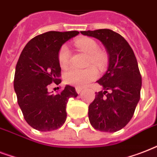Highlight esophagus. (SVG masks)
I'll use <instances>...</instances> for the list:
<instances>
[{"instance_id": "34e87169", "label": "esophagus", "mask_w": 157, "mask_h": 157, "mask_svg": "<svg viewBox=\"0 0 157 157\" xmlns=\"http://www.w3.org/2000/svg\"><path fill=\"white\" fill-rule=\"evenodd\" d=\"M76 93H77V94H80V93H81L82 91H83V89L80 88V87H76Z\"/></svg>"}]
</instances>
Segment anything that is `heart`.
<instances>
[{"label":"heart","mask_w":157,"mask_h":157,"mask_svg":"<svg viewBox=\"0 0 157 157\" xmlns=\"http://www.w3.org/2000/svg\"><path fill=\"white\" fill-rule=\"evenodd\" d=\"M75 45L83 52L88 54L87 65L94 64L99 68H103L107 63V54L99 50L98 44L90 37H82L75 41ZM59 63L63 68L69 65L71 51L67 45H62L59 51ZM98 70L94 66L88 67L86 69L70 68L64 74V79L67 84L76 87H85L98 77Z\"/></svg>","instance_id":"1"}]
</instances>
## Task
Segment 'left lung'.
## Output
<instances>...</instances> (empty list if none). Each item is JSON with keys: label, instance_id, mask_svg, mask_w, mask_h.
I'll list each match as a JSON object with an SVG mask.
<instances>
[{"label": "left lung", "instance_id": "8db88e82", "mask_svg": "<svg viewBox=\"0 0 157 157\" xmlns=\"http://www.w3.org/2000/svg\"><path fill=\"white\" fill-rule=\"evenodd\" d=\"M81 33L100 40L109 56L107 71L97 81L103 90L95 93L89 106L90 122L100 131H118L131 120L140 99L142 77L136 57L126 40L112 30Z\"/></svg>", "mask_w": 157, "mask_h": 157}]
</instances>
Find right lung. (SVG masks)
Listing matches in <instances>:
<instances>
[{
	"label": "right lung",
	"instance_id": "add662e5",
	"mask_svg": "<svg viewBox=\"0 0 157 157\" xmlns=\"http://www.w3.org/2000/svg\"><path fill=\"white\" fill-rule=\"evenodd\" d=\"M77 31L47 32L33 38L21 53L15 68L13 88L18 103L28 124L39 131L60 128L67 118L66 106L77 93L67 85L60 93L48 91L53 82L61 83L59 51Z\"/></svg>",
	"mask_w": 157,
	"mask_h": 157
}]
</instances>
